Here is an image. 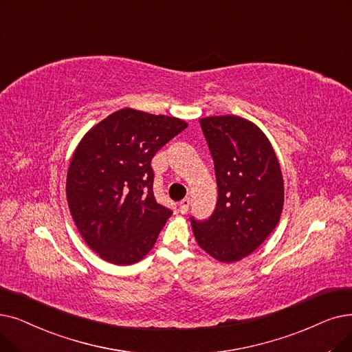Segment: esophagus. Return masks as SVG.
I'll return each mask as SVG.
<instances>
[{
    "label": "esophagus",
    "mask_w": 352,
    "mask_h": 352,
    "mask_svg": "<svg viewBox=\"0 0 352 352\" xmlns=\"http://www.w3.org/2000/svg\"><path fill=\"white\" fill-rule=\"evenodd\" d=\"M190 204H191L190 198H184V200H182V201L179 203V212H181V214H187V212H188V208H190Z\"/></svg>",
    "instance_id": "1"
}]
</instances>
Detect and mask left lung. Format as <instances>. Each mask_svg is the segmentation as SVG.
Segmentation results:
<instances>
[{
  "label": "left lung",
  "mask_w": 352,
  "mask_h": 352,
  "mask_svg": "<svg viewBox=\"0 0 352 352\" xmlns=\"http://www.w3.org/2000/svg\"><path fill=\"white\" fill-rule=\"evenodd\" d=\"M200 125L219 198L207 220L191 217L192 232L204 252L232 263L253 253L279 223L285 197L280 165L266 135L248 119L208 116Z\"/></svg>",
  "instance_id": "1"
}]
</instances>
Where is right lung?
<instances>
[{"mask_svg": "<svg viewBox=\"0 0 352 352\" xmlns=\"http://www.w3.org/2000/svg\"><path fill=\"white\" fill-rule=\"evenodd\" d=\"M187 122L125 108L91 128L72 157L66 194L87 246L103 261L133 265L154 248L173 211L157 203L151 161Z\"/></svg>", "mask_w": 352, "mask_h": 352, "instance_id": "right-lung-1", "label": "right lung"}]
</instances>
